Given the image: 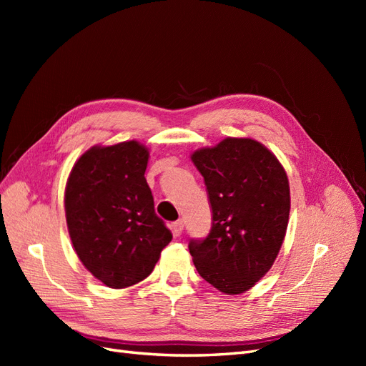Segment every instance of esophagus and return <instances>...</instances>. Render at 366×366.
Segmentation results:
<instances>
[{"mask_svg": "<svg viewBox=\"0 0 366 366\" xmlns=\"http://www.w3.org/2000/svg\"><path fill=\"white\" fill-rule=\"evenodd\" d=\"M183 227H184L183 219H177V221H174V223L171 224V229H172V234H174V237H180V235H182V232H183Z\"/></svg>", "mask_w": 366, "mask_h": 366, "instance_id": "obj_1", "label": "esophagus"}]
</instances>
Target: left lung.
Wrapping results in <instances>:
<instances>
[{
    "label": "left lung",
    "instance_id": "left-lung-1",
    "mask_svg": "<svg viewBox=\"0 0 366 366\" xmlns=\"http://www.w3.org/2000/svg\"><path fill=\"white\" fill-rule=\"evenodd\" d=\"M212 207V227L191 239L197 272L227 295L249 290L269 272L290 214L289 179L273 154L252 139L227 137L192 154Z\"/></svg>",
    "mask_w": 366,
    "mask_h": 366
}]
</instances>
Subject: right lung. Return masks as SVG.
Returning <instances> with one entry per match:
<instances>
[{
    "label": "right lung",
    "mask_w": 366,
    "mask_h": 366,
    "mask_svg": "<svg viewBox=\"0 0 366 366\" xmlns=\"http://www.w3.org/2000/svg\"><path fill=\"white\" fill-rule=\"evenodd\" d=\"M149 152L139 142L93 147L65 186V217L82 264L112 289L151 274L171 230L156 214L145 179Z\"/></svg>",
    "instance_id": "right-lung-1"
}]
</instances>
